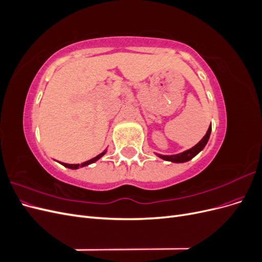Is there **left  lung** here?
<instances>
[{
    "instance_id": "left-lung-1",
    "label": "left lung",
    "mask_w": 262,
    "mask_h": 262,
    "mask_svg": "<svg viewBox=\"0 0 262 262\" xmlns=\"http://www.w3.org/2000/svg\"><path fill=\"white\" fill-rule=\"evenodd\" d=\"M211 131H212V126H211V124H210L207 133H205V136L202 138V140L199 142V143L195 144L193 147L185 150V152L176 154V155H161V154H156V155H157L158 157L163 158L164 161H168V162H172V163H185V162H188V161H190V160H192V158H193L198 153H200L201 150L204 148V146L207 145L208 141H209V139H210Z\"/></svg>"
}]
</instances>
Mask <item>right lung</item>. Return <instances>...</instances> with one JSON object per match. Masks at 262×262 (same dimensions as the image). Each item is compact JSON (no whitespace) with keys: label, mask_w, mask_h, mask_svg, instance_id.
Segmentation results:
<instances>
[{"label":"right lung","mask_w":262,"mask_h":262,"mask_svg":"<svg viewBox=\"0 0 262 262\" xmlns=\"http://www.w3.org/2000/svg\"><path fill=\"white\" fill-rule=\"evenodd\" d=\"M107 152V150H104V152L102 153H100L99 155H97L96 157H94V158H92V160H90V161H87V162H84V163H82V164H66V163H61L63 166H66V167H68V168H71V169H77V168H80V167H84V166H87V165H90V164H92V163H95L96 161H98L100 157H102L105 155V153Z\"/></svg>","instance_id":"1"}]
</instances>
